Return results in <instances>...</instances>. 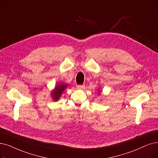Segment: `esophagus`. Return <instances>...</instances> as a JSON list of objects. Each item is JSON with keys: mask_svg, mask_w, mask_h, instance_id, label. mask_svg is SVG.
<instances>
[{"mask_svg": "<svg viewBox=\"0 0 158 158\" xmlns=\"http://www.w3.org/2000/svg\"><path fill=\"white\" fill-rule=\"evenodd\" d=\"M85 87V85H77V89H84V88Z\"/></svg>", "mask_w": 158, "mask_h": 158, "instance_id": "esophagus-1", "label": "esophagus"}]
</instances>
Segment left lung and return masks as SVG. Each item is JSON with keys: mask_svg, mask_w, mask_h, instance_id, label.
<instances>
[{"mask_svg": "<svg viewBox=\"0 0 158 158\" xmlns=\"http://www.w3.org/2000/svg\"><path fill=\"white\" fill-rule=\"evenodd\" d=\"M101 91H100V90H98V94H100V93Z\"/></svg>", "mask_w": 158, "mask_h": 158, "instance_id": "1", "label": "left lung"}]
</instances>
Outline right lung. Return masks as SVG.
<instances>
[{
    "label": "right lung",
    "mask_w": 158,
    "mask_h": 158,
    "mask_svg": "<svg viewBox=\"0 0 158 158\" xmlns=\"http://www.w3.org/2000/svg\"><path fill=\"white\" fill-rule=\"evenodd\" d=\"M67 86V84H64L62 82L56 84L54 89H52L51 93H50V96H51L53 101H58L60 99L62 93L65 90Z\"/></svg>",
    "instance_id": "add662e5"
}]
</instances>
